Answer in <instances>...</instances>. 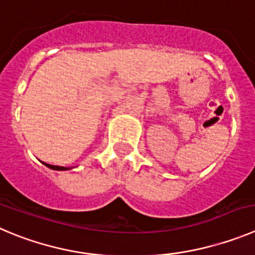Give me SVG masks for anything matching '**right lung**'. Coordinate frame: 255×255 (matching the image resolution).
I'll list each match as a JSON object with an SVG mask.
<instances>
[{
    "instance_id": "1",
    "label": "right lung",
    "mask_w": 255,
    "mask_h": 255,
    "mask_svg": "<svg viewBox=\"0 0 255 255\" xmlns=\"http://www.w3.org/2000/svg\"><path fill=\"white\" fill-rule=\"evenodd\" d=\"M44 163L46 167L51 168V170H55V171H66V170H71V167H64V166H54V165H49V163Z\"/></svg>"
}]
</instances>
